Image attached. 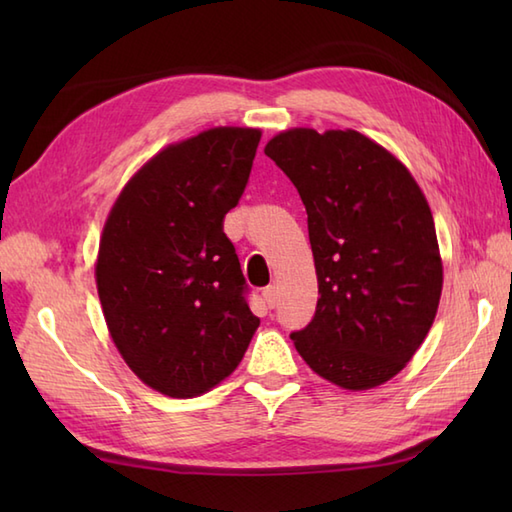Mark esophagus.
<instances>
[{
  "label": "esophagus",
  "mask_w": 512,
  "mask_h": 512,
  "mask_svg": "<svg viewBox=\"0 0 512 512\" xmlns=\"http://www.w3.org/2000/svg\"><path fill=\"white\" fill-rule=\"evenodd\" d=\"M262 297H264V301L268 303V308H275V303H277V297H279V292H277V286H268V288H264V292H262Z\"/></svg>",
  "instance_id": "esophagus-1"
}]
</instances>
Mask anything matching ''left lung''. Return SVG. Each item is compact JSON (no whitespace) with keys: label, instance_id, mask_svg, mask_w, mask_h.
Masks as SVG:
<instances>
[{"label":"left lung","instance_id":"left-lung-1","mask_svg":"<svg viewBox=\"0 0 512 512\" xmlns=\"http://www.w3.org/2000/svg\"><path fill=\"white\" fill-rule=\"evenodd\" d=\"M264 154L306 204L321 295L308 328L290 339L334 385L387 383L427 339L442 295L427 198L391 151L354 129L292 127Z\"/></svg>","mask_w":512,"mask_h":512}]
</instances>
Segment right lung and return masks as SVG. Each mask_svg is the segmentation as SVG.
<instances>
[{"label": "right lung", "instance_id": "right-lung-1", "mask_svg": "<svg viewBox=\"0 0 512 512\" xmlns=\"http://www.w3.org/2000/svg\"><path fill=\"white\" fill-rule=\"evenodd\" d=\"M262 129L213 127L149 158L107 215L94 277L127 367L171 398L202 396L242 363L259 319L224 215Z\"/></svg>", "mask_w": 512, "mask_h": 512}]
</instances>
